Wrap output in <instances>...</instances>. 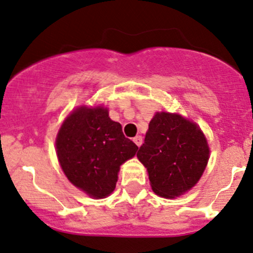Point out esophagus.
<instances>
[{
    "instance_id": "1",
    "label": "esophagus",
    "mask_w": 253,
    "mask_h": 253,
    "mask_svg": "<svg viewBox=\"0 0 253 253\" xmlns=\"http://www.w3.org/2000/svg\"><path fill=\"white\" fill-rule=\"evenodd\" d=\"M136 143V146L140 147L142 144V136H136V137H134V140H132Z\"/></svg>"
}]
</instances>
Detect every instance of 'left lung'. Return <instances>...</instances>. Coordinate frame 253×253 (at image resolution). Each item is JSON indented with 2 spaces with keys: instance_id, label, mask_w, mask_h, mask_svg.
Returning a JSON list of instances; mask_svg holds the SVG:
<instances>
[{
  "instance_id": "left-lung-1",
  "label": "left lung",
  "mask_w": 253,
  "mask_h": 253,
  "mask_svg": "<svg viewBox=\"0 0 253 253\" xmlns=\"http://www.w3.org/2000/svg\"><path fill=\"white\" fill-rule=\"evenodd\" d=\"M148 171L153 191L173 198L200 180L209 159V148L201 129L179 115L161 112L150 121L137 152Z\"/></svg>"
}]
</instances>
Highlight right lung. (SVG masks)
<instances>
[{
	"mask_svg": "<svg viewBox=\"0 0 253 253\" xmlns=\"http://www.w3.org/2000/svg\"><path fill=\"white\" fill-rule=\"evenodd\" d=\"M56 149L68 179L87 195L104 198L115 190L121 165L138 147L124 136L106 109L82 106L62 124Z\"/></svg>",
	"mask_w": 253,
	"mask_h": 253,
	"instance_id": "right-lung-1",
	"label": "right lung"
}]
</instances>
